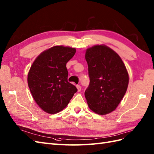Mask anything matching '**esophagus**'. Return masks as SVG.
Segmentation results:
<instances>
[{
	"label": "esophagus",
	"instance_id": "1",
	"mask_svg": "<svg viewBox=\"0 0 154 154\" xmlns=\"http://www.w3.org/2000/svg\"><path fill=\"white\" fill-rule=\"evenodd\" d=\"M76 87H77V88L78 91H79V92H80V91H81V86H80V85H77L76 86Z\"/></svg>",
	"mask_w": 154,
	"mask_h": 154
}]
</instances>
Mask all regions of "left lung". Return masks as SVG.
I'll use <instances>...</instances> for the list:
<instances>
[{
    "mask_svg": "<svg viewBox=\"0 0 154 154\" xmlns=\"http://www.w3.org/2000/svg\"><path fill=\"white\" fill-rule=\"evenodd\" d=\"M90 83L85 92L89 108L105 115L115 110L127 91L128 75L122 60L112 49L96 45L87 49Z\"/></svg>",
    "mask_w": 154,
    "mask_h": 154,
    "instance_id": "8db88e82",
    "label": "left lung"
}]
</instances>
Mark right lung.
Masks as SVG:
<instances>
[{"mask_svg": "<svg viewBox=\"0 0 154 154\" xmlns=\"http://www.w3.org/2000/svg\"><path fill=\"white\" fill-rule=\"evenodd\" d=\"M75 52L73 48L53 46L41 53L32 64L27 77L29 88L35 101L46 113L60 112L77 91L67 81L66 67Z\"/></svg>", "mask_w": 154, "mask_h": 154, "instance_id": "add662e5", "label": "right lung"}]
</instances>
